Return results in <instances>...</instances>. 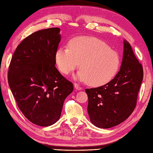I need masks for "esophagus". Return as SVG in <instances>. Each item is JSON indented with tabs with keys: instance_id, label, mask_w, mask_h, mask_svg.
<instances>
[{
	"instance_id": "esophagus-1",
	"label": "esophagus",
	"mask_w": 153,
	"mask_h": 153,
	"mask_svg": "<svg viewBox=\"0 0 153 153\" xmlns=\"http://www.w3.org/2000/svg\"><path fill=\"white\" fill-rule=\"evenodd\" d=\"M74 87H75V88H76L77 90H81V89H82V87H81V86H79L77 83H74Z\"/></svg>"
}]
</instances>
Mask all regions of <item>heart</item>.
<instances>
[{
  "instance_id": "heart-1",
  "label": "heart",
  "mask_w": 153,
  "mask_h": 153,
  "mask_svg": "<svg viewBox=\"0 0 153 153\" xmlns=\"http://www.w3.org/2000/svg\"><path fill=\"white\" fill-rule=\"evenodd\" d=\"M55 62L62 74L68 75L79 66L76 79L91 86L110 82L121 64L117 52L95 37H80L71 40L68 47H61L54 54Z\"/></svg>"
}]
</instances>
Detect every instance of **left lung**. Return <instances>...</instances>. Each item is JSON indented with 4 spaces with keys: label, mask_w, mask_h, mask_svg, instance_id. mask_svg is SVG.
I'll use <instances>...</instances> for the list:
<instances>
[{
    "label": "left lung",
    "mask_w": 153,
    "mask_h": 153,
    "mask_svg": "<svg viewBox=\"0 0 153 153\" xmlns=\"http://www.w3.org/2000/svg\"><path fill=\"white\" fill-rule=\"evenodd\" d=\"M123 47L122 66L114 78L104 85L85 89L90 120L98 128H110L120 124L137 105L143 70L126 39Z\"/></svg>",
    "instance_id": "obj_1"
}]
</instances>
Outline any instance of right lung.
Listing matches in <instances>:
<instances>
[{
    "mask_svg": "<svg viewBox=\"0 0 153 153\" xmlns=\"http://www.w3.org/2000/svg\"><path fill=\"white\" fill-rule=\"evenodd\" d=\"M60 29L51 27L25 37L13 54L8 72L10 88L19 110L40 126L53 125L74 86L55 66Z\"/></svg>",
    "mask_w": 153,
    "mask_h": 153,
    "instance_id": "add662e5",
    "label": "right lung"
}]
</instances>
